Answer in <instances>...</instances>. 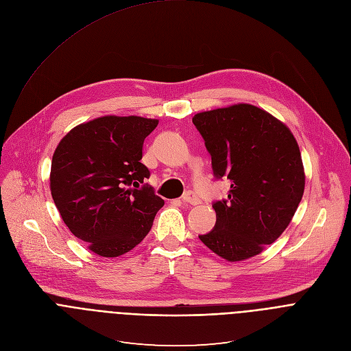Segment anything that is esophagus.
<instances>
[{
	"label": "esophagus",
	"instance_id": "obj_1",
	"mask_svg": "<svg viewBox=\"0 0 351 351\" xmlns=\"http://www.w3.org/2000/svg\"><path fill=\"white\" fill-rule=\"evenodd\" d=\"M182 200H183L184 203H191V204H199V203H200L199 196H197L195 192H192V191H188V192H186V193L183 195Z\"/></svg>",
	"mask_w": 351,
	"mask_h": 351
}]
</instances>
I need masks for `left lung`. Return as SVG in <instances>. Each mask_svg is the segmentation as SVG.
<instances>
[{
    "label": "left lung",
    "mask_w": 351,
    "mask_h": 351,
    "mask_svg": "<svg viewBox=\"0 0 351 351\" xmlns=\"http://www.w3.org/2000/svg\"><path fill=\"white\" fill-rule=\"evenodd\" d=\"M193 124L227 178L226 200L215 202L216 226L200 241L230 263L258 255L282 234L305 191V171L291 130L263 108L234 104L197 112Z\"/></svg>",
    "instance_id": "obj_1"
}]
</instances>
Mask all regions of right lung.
<instances>
[{
    "mask_svg": "<svg viewBox=\"0 0 351 351\" xmlns=\"http://www.w3.org/2000/svg\"><path fill=\"white\" fill-rule=\"evenodd\" d=\"M158 120L104 115L70 130L52 158L51 193L62 220L100 256L131 251L165 204L141 163L144 139Z\"/></svg>",
    "mask_w": 351,
    "mask_h": 351,
    "instance_id": "1",
    "label": "right lung"
}]
</instances>
